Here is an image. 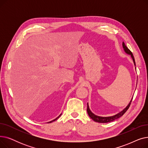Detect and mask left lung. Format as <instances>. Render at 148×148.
Here are the masks:
<instances>
[{
    "mask_svg": "<svg viewBox=\"0 0 148 148\" xmlns=\"http://www.w3.org/2000/svg\"><path fill=\"white\" fill-rule=\"evenodd\" d=\"M122 46H123V50L124 51H125V52L128 54H130V55H131L132 59H133V62H134V65L136 66V62H135V60H134V58L133 56V53H132V52L127 48V47L125 45V43H124L123 42H122ZM132 99H133V98L131 99V100L130 101V102L129 103L128 105L124 108V109L121 111V112L118 113V114H116L114 116H108V117H101V116H97L95 115V114L93 113L89 108V105H88V103L87 104H88V107H87V112H88V115L89 116V117L92 119L94 120L95 122H99V123H108V122H112L116 119H117L118 118H119L120 117H121V116L125 113L127 110L128 109V108L130 107V106L131 104V103L132 101Z\"/></svg>",
    "mask_w": 148,
    "mask_h": 148,
    "instance_id": "obj_1",
    "label": "left lung"
}]
</instances>
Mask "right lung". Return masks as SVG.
<instances>
[{
  "mask_svg": "<svg viewBox=\"0 0 148 148\" xmlns=\"http://www.w3.org/2000/svg\"><path fill=\"white\" fill-rule=\"evenodd\" d=\"M61 114H62V113H61V114H60V115H59V116H58V117H57V118H56L55 119H54V120H52L51 121H50V122H47V123H51V122H53V121H56V120H57V119H58V118H59L60 117V116H61Z\"/></svg>",
  "mask_w": 148,
  "mask_h": 148,
  "instance_id": "add662e5",
  "label": "right lung"
}]
</instances>
